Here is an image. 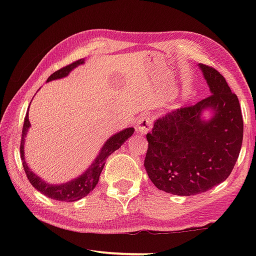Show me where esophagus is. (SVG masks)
<instances>
[{"instance_id": "34e87169", "label": "esophagus", "mask_w": 256, "mask_h": 256, "mask_svg": "<svg viewBox=\"0 0 256 256\" xmlns=\"http://www.w3.org/2000/svg\"><path fill=\"white\" fill-rule=\"evenodd\" d=\"M151 128H152V122L148 116H142L141 118H138L136 125V131L141 134H146Z\"/></svg>"}]
</instances>
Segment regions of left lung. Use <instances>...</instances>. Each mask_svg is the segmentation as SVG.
<instances>
[{"mask_svg":"<svg viewBox=\"0 0 256 256\" xmlns=\"http://www.w3.org/2000/svg\"><path fill=\"white\" fill-rule=\"evenodd\" d=\"M211 94L158 118L146 133L144 167L159 190L176 196H196L228 178L240 152L244 123L240 102L227 81L200 64ZM206 108L214 118L200 120Z\"/></svg>","mask_w":256,"mask_h":256,"instance_id":"8db88e82","label":"left lung"}]
</instances>
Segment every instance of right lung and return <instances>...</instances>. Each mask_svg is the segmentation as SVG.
<instances>
[{
    "label": "right lung",
    "instance_id": "1",
    "mask_svg": "<svg viewBox=\"0 0 256 256\" xmlns=\"http://www.w3.org/2000/svg\"><path fill=\"white\" fill-rule=\"evenodd\" d=\"M84 63V60H78L76 62H73L68 66H64L60 70L55 71L52 74L47 81H52L55 79H60V78L66 76L72 68H74L76 66ZM30 126L29 118H28V110L26 114L24 126H22V134H21V144H20V157L21 162H22V166L27 178L29 180L30 184H32L34 188L40 190L44 196H48L50 198L58 201H66V202H73L80 198L88 196L90 192H92V190L96 188V185L99 180V176L102 170L105 162L108 158V156H110L114 151L120 149V146H122L128 138L132 136L134 132V128H125L120 133H116L115 136H112L107 140V142L104 144L102 149L99 154L98 157L94 160V162L92 164V167L86 170L84 175H81L78 178L73 180L68 183L62 184V185H52L48 183H45L44 180L40 178L37 175H34V172L29 170L27 166V162H24V136L27 134L28 128Z\"/></svg>",
    "mask_w": 256,
    "mask_h": 256
}]
</instances>
